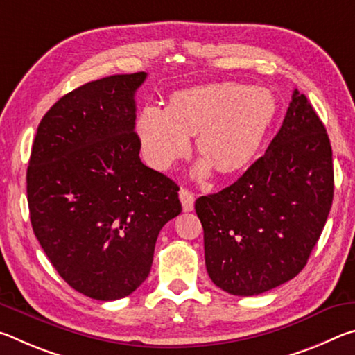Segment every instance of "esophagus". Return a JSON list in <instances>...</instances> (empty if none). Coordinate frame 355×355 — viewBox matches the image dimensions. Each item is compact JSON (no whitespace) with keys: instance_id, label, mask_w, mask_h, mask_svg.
I'll return each mask as SVG.
<instances>
[{"instance_id":"34e87169","label":"esophagus","mask_w":355,"mask_h":355,"mask_svg":"<svg viewBox=\"0 0 355 355\" xmlns=\"http://www.w3.org/2000/svg\"><path fill=\"white\" fill-rule=\"evenodd\" d=\"M178 196H180V200H182L183 211H192V209H194V200H196L194 194H192L191 191L183 188V189H180Z\"/></svg>"}]
</instances>
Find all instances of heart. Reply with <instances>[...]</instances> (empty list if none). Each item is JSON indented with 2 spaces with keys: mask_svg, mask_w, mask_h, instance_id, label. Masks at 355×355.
Here are the masks:
<instances>
[{
  "mask_svg": "<svg viewBox=\"0 0 355 355\" xmlns=\"http://www.w3.org/2000/svg\"><path fill=\"white\" fill-rule=\"evenodd\" d=\"M277 103L271 91L225 83L186 89L171 106L148 103L137 119L142 153L150 166L166 171L189 152L191 135L207 161L197 167L207 177L209 164L220 173L248 166L271 130Z\"/></svg>",
  "mask_w": 355,
  "mask_h": 355,
  "instance_id": "1",
  "label": "heart"
}]
</instances>
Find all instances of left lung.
I'll return each instance as SVG.
<instances>
[{
	"mask_svg": "<svg viewBox=\"0 0 355 355\" xmlns=\"http://www.w3.org/2000/svg\"><path fill=\"white\" fill-rule=\"evenodd\" d=\"M332 199L329 136L307 97L294 91L261 158L233 184L196 200L209 279L235 296H255L296 277Z\"/></svg>",
	"mask_w": 355,
	"mask_h": 355,
	"instance_id": "8db88e82",
	"label": "left lung"
}]
</instances>
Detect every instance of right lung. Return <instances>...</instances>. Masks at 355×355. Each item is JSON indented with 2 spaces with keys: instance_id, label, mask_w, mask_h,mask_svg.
Returning a JSON list of instances; mask_svg holds the SVG:
<instances>
[{
  "instance_id": "right-lung-1",
  "label": "right lung",
  "mask_w": 355,
  "mask_h": 355,
  "mask_svg": "<svg viewBox=\"0 0 355 355\" xmlns=\"http://www.w3.org/2000/svg\"><path fill=\"white\" fill-rule=\"evenodd\" d=\"M146 71L64 95L40 120L26 172L35 238L59 275L97 300L148 277L159 230L182 213L178 186L139 158L137 87Z\"/></svg>"
}]
</instances>
